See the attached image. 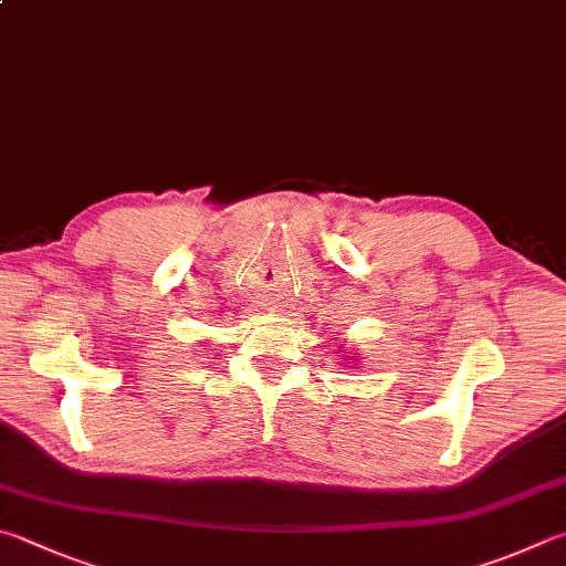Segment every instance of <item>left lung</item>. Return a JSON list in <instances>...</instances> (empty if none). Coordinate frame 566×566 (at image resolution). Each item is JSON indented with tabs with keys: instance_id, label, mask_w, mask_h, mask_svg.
<instances>
[{
	"instance_id": "obj_1",
	"label": "left lung",
	"mask_w": 566,
	"mask_h": 566,
	"mask_svg": "<svg viewBox=\"0 0 566 566\" xmlns=\"http://www.w3.org/2000/svg\"><path fill=\"white\" fill-rule=\"evenodd\" d=\"M352 361H356V356H354V358H348V364H352ZM354 368H356V366H354Z\"/></svg>"
}]
</instances>
